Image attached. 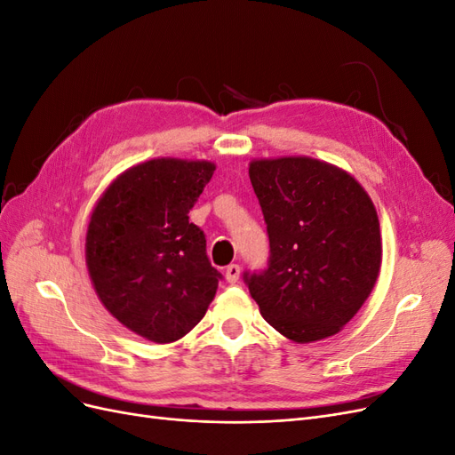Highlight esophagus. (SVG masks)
<instances>
[{
	"instance_id": "esophagus-1",
	"label": "esophagus",
	"mask_w": 455,
	"mask_h": 455,
	"mask_svg": "<svg viewBox=\"0 0 455 455\" xmlns=\"http://www.w3.org/2000/svg\"><path fill=\"white\" fill-rule=\"evenodd\" d=\"M239 277H241V266L229 264V266L226 267V281L233 284V283L239 281Z\"/></svg>"
}]
</instances>
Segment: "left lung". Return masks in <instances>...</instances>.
<instances>
[{"label": "left lung", "mask_w": 455, "mask_h": 455, "mask_svg": "<svg viewBox=\"0 0 455 455\" xmlns=\"http://www.w3.org/2000/svg\"><path fill=\"white\" fill-rule=\"evenodd\" d=\"M249 174L269 237L267 267L244 273L261 316L298 343L338 334L379 275L374 203L351 174L319 159H258Z\"/></svg>", "instance_id": "1"}]
</instances>
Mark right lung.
I'll use <instances>...</instances> for the list:
<instances>
[{"instance_id":"right-lung-1","label":"right lung","mask_w":455,"mask_h":455,"mask_svg":"<svg viewBox=\"0 0 455 455\" xmlns=\"http://www.w3.org/2000/svg\"><path fill=\"white\" fill-rule=\"evenodd\" d=\"M209 161L151 159L109 184L91 214L85 258L104 307L139 336L171 343L209 309L222 279L189 222Z\"/></svg>"}]
</instances>
